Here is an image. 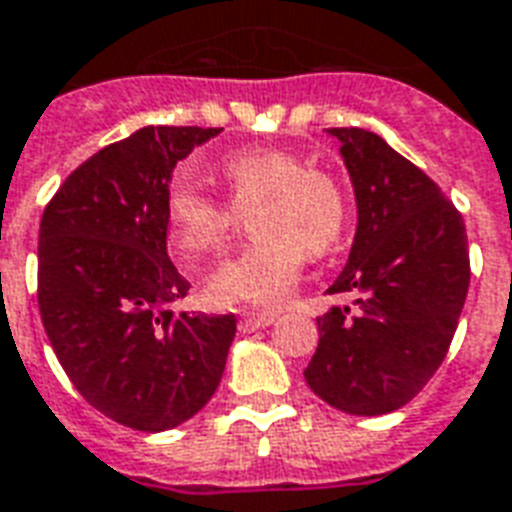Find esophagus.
Returning a JSON list of instances; mask_svg holds the SVG:
<instances>
[{
	"label": "esophagus",
	"instance_id": "esophagus-1",
	"mask_svg": "<svg viewBox=\"0 0 512 512\" xmlns=\"http://www.w3.org/2000/svg\"><path fill=\"white\" fill-rule=\"evenodd\" d=\"M273 314H244L239 322V330H244V333H255V330H263V327H268L273 322Z\"/></svg>",
	"mask_w": 512,
	"mask_h": 512
}]
</instances>
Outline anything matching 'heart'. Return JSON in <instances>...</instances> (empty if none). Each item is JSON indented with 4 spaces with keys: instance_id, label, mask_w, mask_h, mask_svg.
<instances>
[{
    "instance_id": "obj_1",
    "label": "heart",
    "mask_w": 512,
    "mask_h": 512,
    "mask_svg": "<svg viewBox=\"0 0 512 512\" xmlns=\"http://www.w3.org/2000/svg\"><path fill=\"white\" fill-rule=\"evenodd\" d=\"M230 201L249 212L255 239L225 257L204 284L212 306H282L290 298L306 252L319 257L341 241L349 206L335 174L306 166L298 152L249 147L220 163ZM236 220V210L190 179L166 193L171 244L185 263L209 255Z\"/></svg>"
}]
</instances>
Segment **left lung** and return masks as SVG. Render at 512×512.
<instances>
[{
  "label": "left lung",
  "instance_id": "obj_1",
  "mask_svg": "<svg viewBox=\"0 0 512 512\" xmlns=\"http://www.w3.org/2000/svg\"><path fill=\"white\" fill-rule=\"evenodd\" d=\"M341 142L357 198L349 263L330 295H357L317 319L319 346L303 370L311 392L351 416L411 403L459 325L470 252L462 214L432 179L365 128H327Z\"/></svg>",
  "mask_w": 512,
  "mask_h": 512
}]
</instances>
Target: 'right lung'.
Here are the masks:
<instances>
[{"label":"right lung","instance_id":"obj_1","mask_svg":"<svg viewBox=\"0 0 512 512\" xmlns=\"http://www.w3.org/2000/svg\"><path fill=\"white\" fill-rule=\"evenodd\" d=\"M222 128L144 126L66 177L39 222L42 325L74 389L139 432L187 421L220 386L236 317L177 314L190 282L166 252L177 161Z\"/></svg>","mask_w":512,"mask_h":512}]
</instances>
